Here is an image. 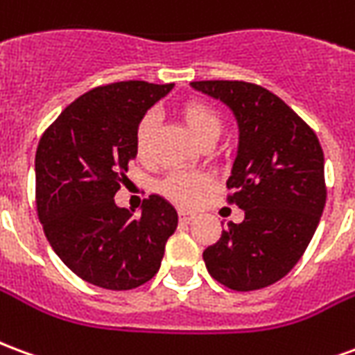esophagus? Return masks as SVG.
<instances>
[{
	"label": "esophagus",
	"instance_id": "esophagus-1",
	"mask_svg": "<svg viewBox=\"0 0 355 355\" xmlns=\"http://www.w3.org/2000/svg\"><path fill=\"white\" fill-rule=\"evenodd\" d=\"M178 218H180V223H192L193 218H196V213L186 211V209H178Z\"/></svg>",
	"mask_w": 355,
	"mask_h": 355
}]
</instances>
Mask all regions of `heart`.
Listing matches in <instances>:
<instances>
[{
  "mask_svg": "<svg viewBox=\"0 0 355 355\" xmlns=\"http://www.w3.org/2000/svg\"><path fill=\"white\" fill-rule=\"evenodd\" d=\"M180 116L184 119L186 127L190 129L193 139L200 142L207 139H218L223 131V116L211 104L203 101H188L180 106ZM155 117L154 114H144L140 117L135 129V152L139 159H146L150 154L152 135H154ZM211 184L205 175L193 173H173L159 182V192L167 200L175 201L178 205H193L200 200Z\"/></svg>",
  "mask_w": 355,
  "mask_h": 355,
  "instance_id": "b5f03b06",
  "label": "heart"
}]
</instances>
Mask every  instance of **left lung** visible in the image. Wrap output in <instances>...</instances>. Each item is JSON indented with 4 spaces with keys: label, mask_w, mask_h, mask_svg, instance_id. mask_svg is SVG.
Segmentation results:
<instances>
[{
    "label": "left lung",
    "mask_w": 355,
    "mask_h": 355,
    "mask_svg": "<svg viewBox=\"0 0 355 355\" xmlns=\"http://www.w3.org/2000/svg\"><path fill=\"white\" fill-rule=\"evenodd\" d=\"M223 101L239 127L228 203L245 211L203 251L209 274L234 291L279 282L300 261L325 207L323 150L315 132L268 89L247 81H192Z\"/></svg>",
    "instance_id": "obj_1"
}]
</instances>
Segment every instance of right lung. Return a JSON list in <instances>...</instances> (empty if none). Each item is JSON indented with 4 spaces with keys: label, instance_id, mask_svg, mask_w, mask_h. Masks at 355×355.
Returning a JSON list of instances; mask_svg holds the SVG:
<instances>
[{
    "label": "right lung",
    "instance_id": "right-lung-1",
    "mask_svg": "<svg viewBox=\"0 0 355 355\" xmlns=\"http://www.w3.org/2000/svg\"><path fill=\"white\" fill-rule=\"evenodd\" d=\"M173 83L117 81L91 89L45 129L35 152V205L58 259L83 282L129 291L162 266L178 215L169 201L150 196L142 215L117 207L127 178L135 129Z\"/></svg>",
    "mask_w": 355,
    "mask_h": 355
}]
</instances>
